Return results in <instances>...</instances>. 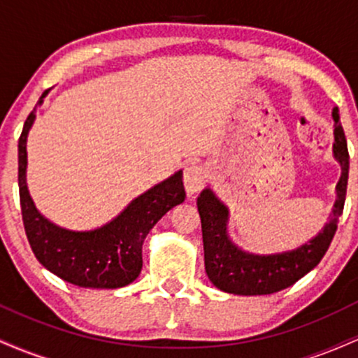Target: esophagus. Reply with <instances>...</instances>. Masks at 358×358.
Returning a JSON list of instances; mask_svg holds the SVG:
<instances>
[{
	"instance_id": "34e87169",
	"label": "esophagus",
	"mask_w": 358,
	"mask_h": 358,
	"mask_svg": "<svg viewBox=\"0 0 358 358\" xmlns=\"http://www.w3.org/2000/svg\"><path fill=\"white\" fill-rule=\"evenodd\" d=\"M207 171L205 168H202L200 165H190L185 168V175H183V185H185V190H187L188 196L196 195L207 183Z\"/></svg>"
}]
</instances>
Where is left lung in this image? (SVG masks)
<instances>
[{
  "instance_id": "obj_1",
  "label": "left lung",
  "mask_w": 358,
  "mask_h": 358,
  "mask_svg": "<svg viewBox=\"0 0 358 358\" xmlns=\"http://www.w3.org/2000/svg\"><path fill=\"white\" fill-rule=\"evenodd\" d=\"M335 122L334 158L342 175L336 183V200L328 222L323 229L293 250L278 254L245 252L229 237V208L217 199L210 188H205L196 199L200 220H202V239L205 256V273L212 285L224 293L239 296L273 294L293 286L298 279L318 266L336 232L338 219L343 212L345 195L348 182V150L343 127L340 124L338 108L331 110Z\"/></svg>"
}]
</instances>
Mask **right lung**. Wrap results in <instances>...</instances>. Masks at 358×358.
<instances>
[{
    "label": "right lung",
    "mask_w": 358,
    "mask_h": 358,
    "mask_svg": "<svg viewBox=\"0 0 358 358\" xmlns=\"http://www.w3.org/2000/svg\"><path fill=\"white\" fill-rule=\"evenodd\" d=\"M50 90H45L24 121L18 141V187L24 232L40 264L64 281L80 287L116 289L131 285L143 268V242L168 210L185 200L183 171L146 190L108 224L92 231L59 227L35 207L27 185V139L35 110Z\"/></svg>",
    "instance_id": "right-lung-1"
}]
</instances>
